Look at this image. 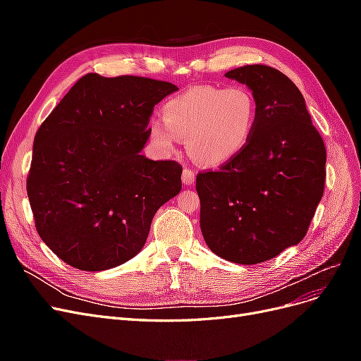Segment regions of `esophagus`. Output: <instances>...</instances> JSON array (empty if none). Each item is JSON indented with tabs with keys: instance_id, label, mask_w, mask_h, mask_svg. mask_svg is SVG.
I'll return each mask as SVG.
<instances>
[{
	"instance_id": "esophagus-1",
	"label": "esophagus",
	"mask_w": 361,
	"mask_h": 361,
	"mask_svg": "<svg viewBox=\"0 0 361 361\" xmlns=\"http://www.w3.org/2000/svg\"><path fill=\"white\" fill-rule=\"evenodd\" d=\"M194 180H195V173L192 171V170H190V169H183V171H182V182H183V185H192L194 183Z\"/></svg>"
}]
</instances>
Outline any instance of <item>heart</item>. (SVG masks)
I'll list each match as a JSON object with an SVG mask.
<instances>
[{"label": "heart", "instance_id": "1", "mask_svg": "<svg viewBox=\"0 0 361 361\" xmlns=\"http://www.w3.org/2000/svg\"><path fill=\"white\" fill-rule=\"evenodd\" d=\"M257 101L244 85H199L171 97L162 106V120L149 125L152 145L173 154L179 138L202 166L220 167L250 145L257 123Z\"/></svg>", "mask_w": 361, "mask_h": 361}]
</instances>
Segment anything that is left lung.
<instances>
[{"mask_svg":"<svg viewBox=\"0 0 361 361\" xmlns=\"http://www.w3.org/2000/svg\"><path fill=\"white\" fill-rule=\"evenodd\" d=\"M257 101L255 135L218 171L199 173L200 228L212 253L255 265L297 245L325 182V146L305 101L285 73L248 64L226 73Z\"/></svg>","mask_w":361,"mask_h":361,"instance_id":"obj_1","label":"left lung"}]
</instances>
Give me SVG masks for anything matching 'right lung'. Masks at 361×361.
Listing matches in <instances>:
<instances>
[{
	"mask_svg": "<svg viewBox=\"0 0 361 361\" xmlns=\"http://www.w3.org/2000/svg\"><path fill=\"white\" fill-rule=\"evenodd\" d=\"M176 90L141 76L87 73L39 128L28 200L42 241L68 265L104 271L133 259L157 211L179 194V164L140 154L154 106Z\"/></svg>",
	"mask_w": 361,
	"mask_h": 361,
	"instance_id": "right-lung-1",
	"label": "right lung"
}]
</instances>
